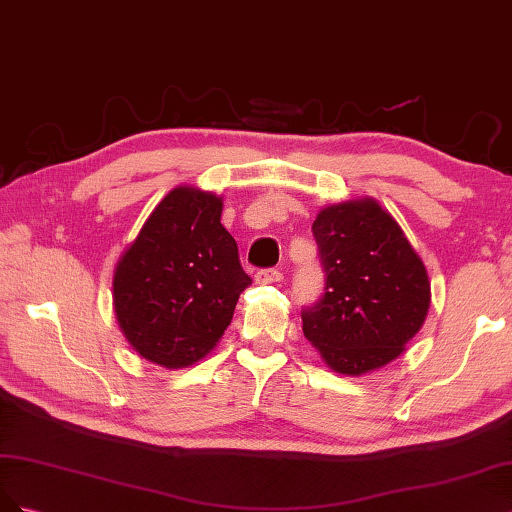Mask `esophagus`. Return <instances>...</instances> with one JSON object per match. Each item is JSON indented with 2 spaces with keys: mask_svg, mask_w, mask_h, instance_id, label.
Masks as SVG:
<instances>
[{
  "mask_svg": "<svg viewBox=\"0 0 512 512\" xmlns=\"http://www.w3.org/2000/svg\"><path fill=\"white\" fill-rule=\"evenodd\" d=\"M280 280H283V274H280L278 270H259L257 274H255V283L257 285H276V283H280Z\"/></svg>",
  "mask_w": 512,
  "mask_h": 512,
  "instance_id": "34e87169",
  "label": "esophagus"
}]
</instances>
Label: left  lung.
<instances>
[{
    "label": "left lung",
    "instance_id": "1",
    "mask_svg": "<svg viewBox=\"0 0 512 512\" xmlns=\"http://www.w3.org/2000/svg\"><path fill=\"white\" fill-rule=\"evenodd\" d=\"M323 295L302 329L325 364L361 376L398 359L430 310V278L402 227L372 197L323 208L312 223Z\"/></svg>",
    "mask_w": 512,
    "mask_h": 512
}]
</instances>
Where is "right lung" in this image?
Returning <instances> with one entry per match:
<instances>
[{
  "mask_svg": "<svg viewBox=\"0 0 512 512\" xmlns=\"http://www.w3.org/2000/svg\"><path fill=\"white\" fill-rule=\"evenodd\" d=\"M221 210L223 200L210 191L172 189L114 270L121 332L157 366L178 370L206 357L251 285Z\"/></svg>",
  "mask_w": 512,
  "mask_h": 512,
  "instance_id": "1",
  "label": "right lung"
}]
</instances>
